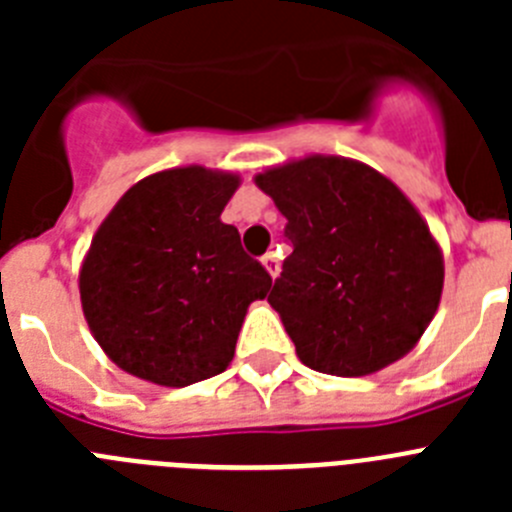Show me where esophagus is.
<instances>
[{
	"label": "esophagus",
	"instance_id": "obj_1",
	"mask_svg": "<svg viewBox=\"0 0 512 512\" xmlns=\"http://www.w3.org/2000/svg\"><path fill=\"white\" fill-rule=\"evenodd\" d=\"M261 264H264V269L269 271L271 279L277 277V274H279V259H277V253H266L264 259H261Z\"/></svg>",
	"mask_w": 512,
	"mask_h": 512
}]
</instances>
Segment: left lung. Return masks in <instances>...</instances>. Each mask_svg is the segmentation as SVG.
<instances>
[{
  "label": "left lung",
  "instance_id": "1",
  "mask_svg": "<svg viewBox=\"0 0 512 512\" xmlns=\"http://www.w3.org/2000/svg\"><path fill=\"white\" fill-rule=\"evenodd\" d=\"M256 187L287 217L292 253L269 305L302 364L366 377L408 354L441 302L443 253L402 189L320 153L261 171Z\"/></svg>",
  "mask_w": 512,
  "mask_h": 512
}]
</instances>
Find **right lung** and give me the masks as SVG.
<instances>
[{
	"label": "right lung",
	"mask_w": 512,
	"mask_h": 512,
	"mask_svg": "<svg viewBox=\"0 0 512 512\" xmlns=\"http://www.w3.org/2000/svg\"><path fill=\"white\" fill-rule=\"evenodd\" d=\"M241 176L179 166L140 179L102 220L81 261V310L122 372L187 387L225 372L269 271L220 220Z\"/></svg>",
	"instance_id": "1"
}]
</instances>
